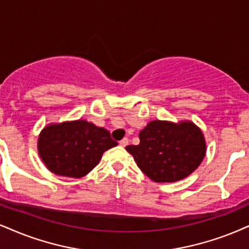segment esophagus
<instances>
[{"label":"esophagus","mask_w":249,"mask_h":249,"mask_svg":"<svg viewBox=\"0 0 249 249\" xmlns=\"http://www.w3.org/2000/svg\"><path fill=\"white\" fill-rule=\"evenodd\" d=\"M119 143H120V145L124 146H124H127V145H128V143H129V140H128L127 137H124V139H122L121 141H120Z\"/></svg>","instance_id":"1"}]
</instances>
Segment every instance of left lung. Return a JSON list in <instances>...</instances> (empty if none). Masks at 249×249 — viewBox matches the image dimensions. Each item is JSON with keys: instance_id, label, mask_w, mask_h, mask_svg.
<instances>
[{"instance_id": "obj_1", "label": "left lung", "mask_w": 249, "mask_h": 249, "mask_svg": "<svg viewBox=\"0 0 249 249\" xmlns=\"http://www.w3.org/2000/svg\"><path fill=\"white\" fill-rule=\"evenodd\" d=\"M125 150L152 181L176 182L199 166L207 146L203 133L193 122L155 120L140 131L139 145Z\"/></svg>"}]
</instances>
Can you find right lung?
I'll return each instance as SVG.
<instances>
[{
  "label": "right lung",
  "mask_w": 249,
  "mask_h": 249,
  "mask_svg": "<svg viewBox=\"0 0 249 249\" xmlns=\"http://www.w3.org/2000/svg\"><path fill=\"white\" fill-rule=\"evenodd\" d=\"M118 142L108 130L87 120L48 124L38 140V152L46 167L57 176L82 178L99 164L103 153Z\"/></svg>",
  "instance_id": "obj_1"
}]
</instances>
